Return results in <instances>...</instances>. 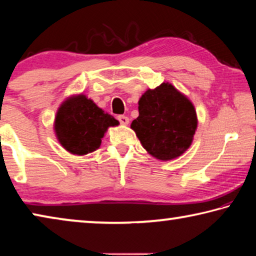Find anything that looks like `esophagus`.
<instances>
[{
	"instance_id": "obj_1",
	"label": "esophagus",
	"mask_w": 256,
	"mask_h": 256,
	"mask_svg": "<svg viewBox=\"0 0 256 256\" xmlns=\"http://www.w3.org/2000/svg\"><path fill=\"white\" fill-rule=\"evenodd\" d=\"M118 122L122 124V125H126V124H128V118H126V116H124V115H118Z\"/></svg>"
}]
</instances>
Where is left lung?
Wrapping results in <instances>:
<instances>
[{"instance_id": "1", "label": "left lung", "mask_w": 256, "mask_h": 256, "mask_svg": "<svg viewBox=\"0 0 256 256\" xmlns=\"http://www.w3.org/2000/svg\"><path fill=\"white\" fill-rule=\"evenodd\" d=\"M196 125L192 102L170 84L164 82L142 94L138 118L131 128L150 154L160 160H172L188 149Z\"/></svg>"}]
</instances>
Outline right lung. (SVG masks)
Wrapping results in <instances>:
<instances>
[{
	"mask_svg": "<svg viewBox=\"0 0 256 256\" xmlns=\"http://www.w3.org/2000/svg\"><path fill=\"white\" fill-rule=\"evenodd\" d=\"M118 120L97 107L84 94L68 99L58 108L55 132L60 144L74 154L92 152L100 146L104 134Z\"/></svg>",
	"mask_w": 256,
	"mask_h": 256,
	"instance_id": "1",
	"label": "right lung"
}]
</instances>
